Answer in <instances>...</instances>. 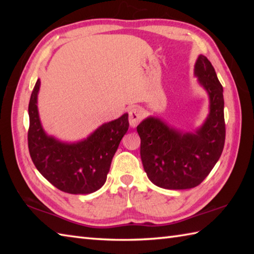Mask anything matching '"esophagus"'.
<instances>
[{"mask_svg":"<svg viewBox=\"0 0 254 254\" xmlns=\"http://www.w3.org/2000/svg\"><path fill=\"white\" fill-rule=\"evenodd\" d=\"M128 119H130V126L132 127H135L137 124L141 122L142 119V112L137 108H131L128 111Z\"/></svg>","mask_w":254,"mask_h":254,"instance_id":"esophagus-1","label":"esophagus"}]
</instances>
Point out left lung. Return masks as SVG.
Returning <instances> with one entry per match:
<instances>
[{
    "instance_id": "1",
    "label": "left lung",
    "mask_w": 254,
    "mask_h": 254,
    "mask_svg": "<svg viewBox=\"0 0 254 254\" xmlns=\"http://www.w3.org/2000/svg\"><path fill=\"white\" fill-rule=\"evenodd\" d=\"M194 74L209 95V116L196 133H181L157 118H147L136 130L141 137V158L154 185L170 190L198 186L223 153L226 136L223 86L204 56H199Z\"/></svg>"
}]
</instances>
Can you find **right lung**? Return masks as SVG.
I'll list each match as a JSON object with an SVG mask.
<instances>
[{"label": "right lung", "instance_id": "right-lung-1", "mask_svg": "<svg viewBox=\"0 0 254 254\" xmlns=\"http://www.w3.org/2000/svg\"><path fill=\"white\" fill-rule=\"evenodd\" d=\"M38 79L30 96L28 149L38 171L59 190L71 194H89L105 185L111 160L128 127L126 113L97 128L85 141L65 144L48 136L37 109Z\"/></svg>", "mask_w": 254, "mask_h": 254}]
</instances>
